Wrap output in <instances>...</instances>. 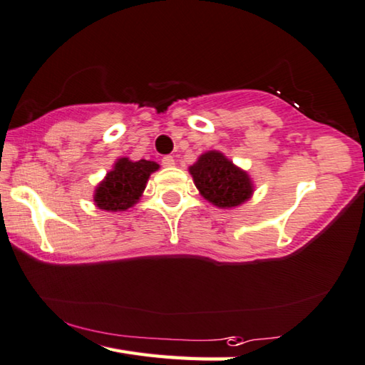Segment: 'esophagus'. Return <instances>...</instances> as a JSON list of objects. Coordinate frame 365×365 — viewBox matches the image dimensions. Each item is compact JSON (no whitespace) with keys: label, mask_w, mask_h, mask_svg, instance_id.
Wrapping results in <instances>:
<instances>
[{"label":"esophagus","mask_w":365,"mask_h":365,"mask_svg":"<svg viewBox=\"0 0 365 365\" xmlns=\"http://www.w3.org/2000/svg\"><path fill=\"white\" fill-rule=\"evenodd\" d=\"M163 165H164V168H174V165H175L174 156H164L163 158Z\"/></svg>","instance_id":"obj_1"}]
</instances>
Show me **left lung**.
<instances>
[{
    "mask_svg": "<svg viewBox=\"0 0 365 365\" xmlns=\"http://www.w3.org/2000/svg\"><path fill=\"white\" fill-rule=\"evenodd\" d=\"M188 170L201 196L217 207H237L254 193V183L247 172L220 151L212 150L201 155Z\"/></svg>",
    "mask_w": 365,
    "mask_h": 365,
    "instance_id": "1",
    "label": "left lung"
}]
</instances>
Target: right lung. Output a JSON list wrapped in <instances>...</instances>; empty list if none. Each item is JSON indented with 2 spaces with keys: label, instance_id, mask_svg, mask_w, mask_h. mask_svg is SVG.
Segmentation results:
<instances>
[{
  "label": "right lung",
  "instance_id": "1",
  "mask_svg": "<svg viewBox=\"0 0 365 365\" xmlns=\"http://www.w3.org/2000/svg\"><path fill=\"white\" fill-rule=\"evenodd\" d=\"M160 169L155 161H130L119 158L107 177L97 185L94 202L98 209L123 212L138 202L150 175Z\"/></svg>",
  "mask_w": 365,
  "mask_h": 365
}]
</instances>
